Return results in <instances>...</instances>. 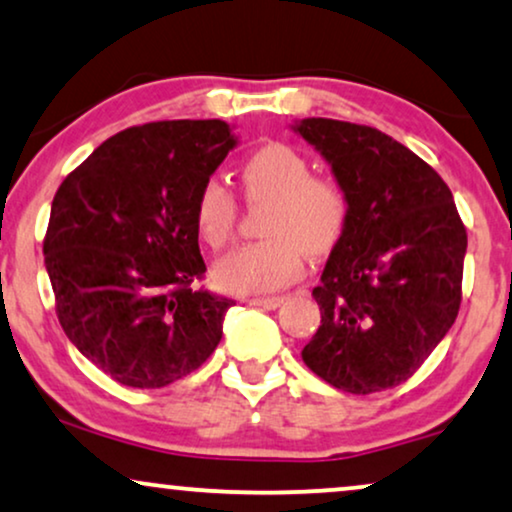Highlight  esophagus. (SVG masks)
<instances>
[{"instance_id":"obj_1","label":"esophagus","mask_w":512,"mask_h":512,"mask_svg":"<svg viewBox=\"0 0 512 512\" xmlns=\"http://www.w3.org/2000/svg\"><path fill=\"white\" fill-rule=\"evenodd\" d=\"M284 298L280 296H268V298H247L249 305H256V308H265V310H275L280 308Z\"/></svg>"}]
</instances>
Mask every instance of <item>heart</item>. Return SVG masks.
<instances>
[{
  "mask_svg": "<svg viewBox=\"0 0 512 512\" xmlns=\"http://www.w3.org/2000/svg\"><path fill=\"white\" fill-rule=\"evenodd\" d=\"M249 202H270L263 216L261 242L244 244L216 265L214 280L230 294H265L287 287L303 272L305 251L324 256L341 242L350 202L334 178L313 176L308 157L287 143H268L240 164ZM195 230L209 249H225L235 237L237 199L221 181L202 183Z\"/></svg>",
  "mask_w": 512,
  "mask_h": 512,
  "instance_id": "1",
  "label": "heart"
}]
</instances>
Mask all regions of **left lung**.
<instances>
[{
    "instance_id": "8db88e82",
    "label": "left lung",
    "mask_w": 512,
    "mask_h": 512,
    "mask_svg": "<svg viewBox=\"0 0 512 512\" xmlns=\"http://www.w3.org/2000/svg\"><path fill=\"white\" fill-rule=\"evenodd\" d=\"M294 134L320 152L350 202L313 296L322 324L303 362L329 386H400L451 329L468 235L447 183L371 126L308 117Z\"/></svg>"
}]
</instances>
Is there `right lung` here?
I'll list each match as a JSON object with an SVG mask.
<instances>
[{"label": "right lung", "mask_w": 512, "mask_h": 512, "mask_svg": "<svg viewBox=\"0 0 512 512\" xmlns=\"http://www.w3.org/2000/svg\"><path fill=\"white\" fill-rule=\"evenodd\" d=\"M235 145L221 119L131 126L53 197L44 263L58 322L122 386H169L221 343L232 301L192 289L207 272L192 209Z\"/></svg>", "instance_id": "right-lung-1"}]
</instances>
